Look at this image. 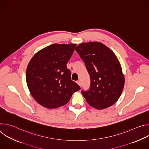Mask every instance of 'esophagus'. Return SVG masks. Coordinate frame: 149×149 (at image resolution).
Instances as JSON below:
<instances>
[{
  "label": "esophagus",
  "mask_w": 149,
  "mask_h": 149,
  "mask_svg": "<svg viewBox=\"0 0 149 149\" xmlns=\"http://www.w3.org/2000/svg\"><path fill=\"white\" fill-rule=\"evenodd\" d=\"M77 84L79 85V86L80 87H81V81H80V80L77 81Z\"/></svg>",
  "instance_id": "obj_1"
}]
</instances>
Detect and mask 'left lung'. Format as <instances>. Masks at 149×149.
I'll list each match as a JSON object with an SVG mask.
<instances>
[{
    "mask_svg": "<svg viewBox=\"0 0 149 149\" xmlns=\"http://www.w3.org/2000/svg\"><path fill=\"white\" fill-rule=\"evenodd\" d=\"M90 77V87L81 93L95 109L101 110L115 104L120 97L124 77L113 52L101 42L81 44L75 48Z\"/></svg>",
    "mask_w": 149,
    "mask_h": 149,
    "instance_id": "8db88e82",
    "label": "left lung"
}]
</instances>
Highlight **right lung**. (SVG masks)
Returning a JSON list of instances; mask_svg holds the SVG:
<instances>
[{
	"label": "right lung",
	"mask_w": 149,
	"mask_h": 149,
	"mask_svg": "<svg viewBox=\"0 0 149 149\" xmlns=\"http://www.w3.org/2000/svg\"><path fill=\"white\" fill-rule=\"evenodd\" d=\"M76 44H52L38 52L31 59L26 72L28 87L42 106L55 109L65 105L81 88L71 78L67 63Z\"/></svg>",
	"instance_id": "1"
}]
</instances>
